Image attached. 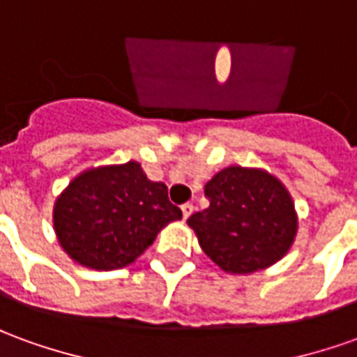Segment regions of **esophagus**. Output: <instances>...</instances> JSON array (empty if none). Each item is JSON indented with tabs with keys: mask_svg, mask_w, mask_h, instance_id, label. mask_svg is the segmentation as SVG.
<instances>
[{
	"mask_svg": "<svg viewBox=\"0 0 357 357\" xmlns=\"http://www.w3.org/2000/svg\"><path fill=\"white\" fill-rule=\"evenodd\" d=\"M193 211H195V206L191 203H185V204H181V213H183V220H187L191 214H193Z\"/></svg>",
	"mask_w": 357,
	"mask_h": 357,
	"instance_id": "obj_1",
	"label": "esophagus"
}]
</instances>
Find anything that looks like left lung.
<instances>
[{"mask_svg":"<svg viewBox=\"0 0 357 357\" xmlns=\"http://www.w3.org/2000/svg\"><path fill=\"white\" fill-rule=\"evenodd\" d=\"M211 206L189 216L199 245L224 273L249 274L280 261L298 234L284 183L261 168L228 166L204 185Z\"/></svg>","mask_w":357,"mask_h":357,"instance_id":"left-lung-1","label":"left lung"}]
</instances>
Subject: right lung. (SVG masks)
<instances>
[{
    "label": "right lung",
    "mask_w": 357,
    "mask_h": 357,
    "mask_svg": "<svg viewBox=\"0 0 357 357\" xmlns=\"http://www.w3.org/2000/svg\"><path fill=\"white\" fill-rule=\"evenodd\" d=\"M181 211L168 187L151 181L141 164L98 166L81 172L54 204V230L67 255L94 271L131 265Z\"/></svg>",
    "instance_id": "1"
}]
</instances>
